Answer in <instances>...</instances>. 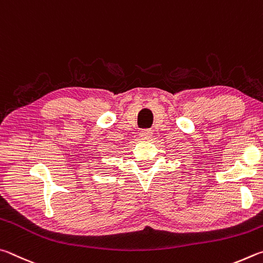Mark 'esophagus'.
I'll return each instance as SVG.
<instances>
[{
	"label": "esophagus",
	"instance_id": "obj_1",
	"mask_svg": "<svg viewBox=\"0 0 263 263\" xmlns=\"http://www.w3.org/2000/svg\"><path fill=\"white\" fill-rule=\"evenodd\" d=\"M140 136L144 137V139H149V137L153 136V130H151V129H142Z\"/></svg>",
	"mask_w": 263,
	"mask_h": 263
}]
</instances>
